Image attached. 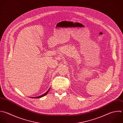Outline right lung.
Instances as JSON below:
<instances>
[{
    "mask_svg": "<svg viewBox=\"0 0 123 123\" xmlns=\"http://www.w3.org/2000/svg\"><path fill=\"white\" fill-rule=\"evenodd\" d=\"M49 90H50V89L45 93H44L43 94V95H41V96H38V97H32V98H41V97H43L44 96H45V95H46L47 93H48V92L49 91Z\"/></svg>",
    "mask_w": 123,
    "mask_h": 123,
    "instance_id": "1",
    "label": "right lung"
}]
</instances>
